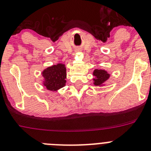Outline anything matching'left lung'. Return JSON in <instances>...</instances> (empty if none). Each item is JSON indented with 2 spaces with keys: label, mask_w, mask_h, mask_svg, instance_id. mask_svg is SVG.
I'll return each instance as SVG.
<instances>
[{
  "label": "left lung",
  "mask_w": 151,
  "mask_h": 151,
  "mask_svg": "<svg viewBox=\"0 0 151 151\" xmlns=\"http://www.w3.org/2000/svg\"><path fill=\"white\" fill-rule=\"evenodd\" d=\"M93 74L95 76V78H93L94 81L93 84L96 86L103 85L110 77V75L104 70H95Z\"/></svg>",
  "instance_id": "left-lung-1"
}]
</instances>
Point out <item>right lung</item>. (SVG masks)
<instances>
[{
    "label": "right lung",
    "mask_w": 151,
    "mask_h": 151,
    "mask_svg": "<svg viewBox=\"0 0 151 151\" xmlns=\"http://www.w3.org/2000/svg\"><path fill=\"white\" fill-rule=\"evenodd\" d=\"M66 70L64 64L58 63L42 71L43 85L49 91H56L66 85Z\"/></svg>",
    "instance_id": "right-lung-1"
}]
</instances>
